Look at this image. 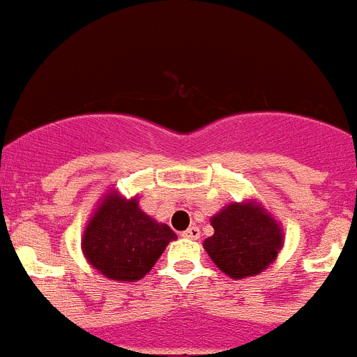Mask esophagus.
I'll list each match as a JSON object with an SVG mask.
<instances>
[{
	"label": "esophagus",
	"mask_w": 357,
	"mask_h": 357,
	"mask_svg": "<svg viewBox=\"0 0 357 357\" xmlns=\"http://www.w3.org/2000/svg\"><path fill=\"white\" fill-rule=\"evenodd\" d=\"M182 236H184V238H190V239H199L201 238V230H199V227H190L188 230H184V232H182Z\"/></svg>",
	"instance_id": "obj_1"
}]
</instances>
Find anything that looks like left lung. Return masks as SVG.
Here are the masks:
<instances>
[{"label":"left lung","mask_w":357,"mask_h":357,"mask_svg":"<svg viewBox=\"0 0 357 357\" xmlns=\"http://www.w3.org/2000/svg\"><path fill=\"white\" fill-rule=\"evenodd\" d=\"M213 236L204 239L212 261L230 278H247L267 269L284 243L280 225L256 202H234L212 218Z\"/></svg>","instance_id":"8db88e82"}]
</instances>
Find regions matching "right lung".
Instances as JSON below:
<instances>
[{
  "instance_id": "1",
  "label": "right lung",
  "mask_w": 357,
  "mask_h": 357,
  "mask_svg": "<svg viewBox=\"0 0 357 357\" xmlns=\"http://www.w3.org/2000/svg\"><path fill=\"white\" fill-rule=\"evenodd\" d=\"M176 234L158 223L138 206L134 197L127 201L108 192L96 208L82 236V252L93 269L118 282L144 278Z\"/></svg>"
}]
</instances>
